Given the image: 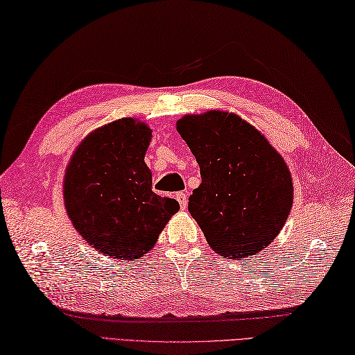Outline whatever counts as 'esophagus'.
<instances>
[{"mask_svg":"<svg viewBox=\"0 0 355 355\" xmlns=\"http://www.w3.org/2000/svg\"><path fill=\"white\" fill-rule=\"evenodd\" d=\"M176 200L179 202L180 207H182V209H185L187 205H188V197H187V194H185V193H178V194H176Z\"/></svg>","mask_w":355,"mask_h":355,"instance_id":"obj_1","label":"esophagus"}]
</instances>
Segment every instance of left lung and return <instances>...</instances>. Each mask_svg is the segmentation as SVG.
<instances>
[{
	"label": "left lung",
	"instance_id": "left-lung-1",
	"mask_svg": "<svg viewBox=\"0 0 355 355\" xmlns=\"http://www.w3.org/2000/svg\"><path fill=\"white\" fill-rule=\"evenodd\" d=\"M176 129L200 167L188 211L207 244L233 261L261 253L279 236L293 203L286 161L235 112L185 114Z\"/></svg>",
	"mask_w": 355,
	"mask_h": 355
}]
</instances>
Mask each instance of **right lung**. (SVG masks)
Returning <instances> with one entry per match:
<instances>
[{"label":"right lung","instance_id":"obj_1","mask_svg":"<svg viewBox=\"0 0 355 355\" xmlns=\"http://www.w3.org/2000/svg\"><path fill=\"white\" fill-rule=\"evenodd\" d=\"M150 140L148 123L123 117L84 137L67 162V217L85 243L110 259L129 262L149 253L179 211L175 198L152 191L144 162Z\"/></svg>","mask_w":355,"mask_h":355}]
</instances>
